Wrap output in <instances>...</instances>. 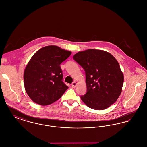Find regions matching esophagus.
<instances>
[{
  "instance_id": "esophagus-1",
  "label": "esophagus",
  "mask_w": 147,
  "mask_h": 147,
  "mask_svg": "<svg viewBox=\"0 0 147 147\" xmlns=\"http://www.w3.org/2000/svg\"><path fill=\"white\" fill-rule=\"evenodd\" d=\"M76 86H77V83H76V82H74L71 84V86H72L73 88H76Z\"/></svg>"
}]
</instances>
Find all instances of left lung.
Wrapping results in <instances>:
<instances>
[{"mask_svg": "<svg viewBox=\"0 0 147 147\" xmlns=\"http://www.w3.org/2000/svg\"><path fill=\"white\" fill-rule=\"evenodd\" d=\"M85 72L87 91L80 96L89 107L104 110L116 102L123 84V74L115 58L102 50L89 49L73 56Z\"/></svg>", "mask_w": 147, "mask_h": 147, "instance_id": "left-lung-1", "label": "left lung"}]
</instances>
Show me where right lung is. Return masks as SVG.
<instances>
[{
  "instance_id": "obj_1",
  "label": "right lung",
  "mask_w": 147,
  "mask_h": 147,
  "mask_svg": "<svg viewBox=\"0 0 147 147\" xmlns=\"http://www.w3.org/2000/svg\"><path fill=\"white\" fill-rule=\"evenodd\" d=\"M71 53L56 46H47L31 57L24 71V81L25 90L35 103L51 104L61 98L68 88L62 80L59 65Z\"/></svg>"
}]
</instances>
